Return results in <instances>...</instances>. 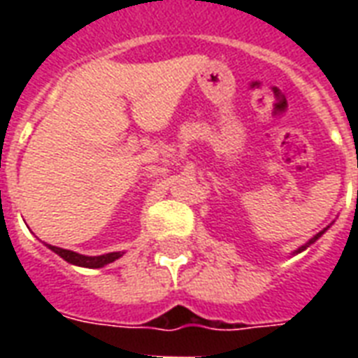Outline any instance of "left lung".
Masks as SVG:
<instances>
[{"instance_id":"1","label":"left lung","mask_w":358,"mask_h":358,"mask_svg":"<svg viewBox=\"0 0 358 358\" xmlns=\"http://www.w3.org/2000/svg\"><path fill=\"white\" fill-rule=\"evenodd\" d=\"M329 227H331V224H329ZM329 227H325V229H323L322 232H317V234L314 236V238H310V239H308V241H306L305 245H301L299 249H297V250H294V256H295V255H299V252H303V250H306V249H308V247H310V245L314 243V241H317V239L322 238V236L325 234V232H327V230H329Z\"/></svg>"}]
</instances>
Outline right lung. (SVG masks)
<instances>
[{
    "instance_id": "add662e5",
    "label": "right lung",
    "mask_w": 358,
    "mask_h": 358,
    "mask_svg": "<svg viewBox=\"0 0 358 358\" xmlns=\"http://www.w3.org/2000/svg\"><path fill=\"white\" fill-rule=\"evenodd\" d=\"M46 247L50 250H53L55 255H59L64 262H69L72 266H80V267H89V269H98V267H103L111 264V262L119 260L124 252H108V255H100V256H85L80 255V252H74V250L69 249H61V247H55V245H48Z\"/></svg>"
}]
</instances>
